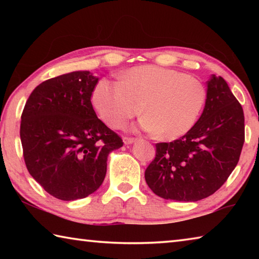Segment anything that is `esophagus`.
<instances>
[{
	"label": "esophagus",
	"mask_w": 259,
	"mask_h": 259,
	"mask_svg": "<svg viewBox=\"0 0 259 259\" xmlns=\"http://www.w3.org/2000/svg\"><path fill=\"white\" fill-rule=\"evenodd\" d=\"M135 142V138L133 137H124L123 138V143L125 144V145H129V144H133Z\"/></svg>",
	"instance_id": "1"
}]
</instances>
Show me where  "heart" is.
I'll list each match as a JSON object with an SVG mask.
<instances>
[{"mask_svg": "<svg viewBox=\"0 0 259 259\" xmlns=\"http://www.w3.org/2000/svg\"><path fill=\"white\" fill-rule=\"evenodd\" d=\"M205 100L207 89L198 78L157 66L130 68L120 82L103 78L93 94L95 108L109 126L121 128L142 111L140 126L166 140L183 137L195 125Z\"/></svg>", "mask_w": 259, "mask_h": 259, "instance_id": "obj_1", "label": "heart"}]
</instances>
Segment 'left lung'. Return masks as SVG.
Instances as JSON below:
<instances>
[{"label":"left lung","mask_w":259,"mask_h":259,"mask_svg":"<svg viewBox=\"0 0 259 259\" xmlns=\"http://www.w3.org/2000/svg\"><path fill=\"white\" fill-rule=\"evenodd\" d=\"M207 85L195 125L179 139L155 145L145 179L160 198L186 202L208 198L238 164L244 143L242 106L222 76L211 75Z\"/></svg>","instance_id":"left-lung-1"}]
</instances>
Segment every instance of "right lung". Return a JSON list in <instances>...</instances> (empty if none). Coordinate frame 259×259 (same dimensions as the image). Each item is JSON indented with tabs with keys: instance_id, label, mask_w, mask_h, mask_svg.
I'll return each instance as SVG.
<instances>
[{
	"instance_id": "add662e5",
	"label": "right lung",
	"mask_w": 259,
	"mask_h": 259,
	"mask_svg": "<svg viewBox=\"0 0 259 259\" xmlns=\"http://www.w3.org/2000/svg\"><path fill=\"white\" fill-rule=\"evenodd\" d=\"M98 77L76 71L38 84L25 104L20 139L28 172L63 201L87 198L104 182L107 156L123 146L91 104Z\"/></svg>"
}]
</instances>
